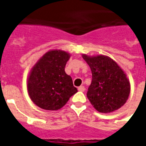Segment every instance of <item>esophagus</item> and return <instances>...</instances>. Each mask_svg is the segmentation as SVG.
I'll return each instance as SVG.
<instances>
[{
    "label": "esophagus",
    "mask_w": 146,
    "mask_h": 146,
    "mask_svg": "<svg viewBox=\"0 0 146 146\" xmlns=\"http://www.w3.org/2000/svg\"><path fill=\"white\" fill-rule=\"evenodd\" d=\"M78 90H79L80 92H84L85 91V88L84 86H80L79 88H78Z\"/></svg>",
    "instance_id": "1"
}]
</instances>
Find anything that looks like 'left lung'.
<instances>
[{
	"mask_svg": "<svg viewBox=\"0 0 146 146\" xmlns=\"http://www.w3.org/2000/svg\"><path fill=\"white\" fill-rule=\"evenodd\" d=\"M92 70V80L87 92L92 105L100 113H110L125 103L130 94V83L120 67L104 55H83Z\"/></svg>",
	"mask_w": 146,
	"mask_h": 146,
	"instance_id": "left-lung-1",
	"label": "left lung"
}]
</instances>
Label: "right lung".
Returning a JSON list of instances; mask_svg holds the SVG:
<instances>
[{
    "mask_svg": "<svg viewBox=\"0 0 146 146\" xmlns=\"http://www.w3.org/2000/svg\"><path fill=\"white\" fill-rule=\"evenodd\" d=\"M69 58L66 51H50L33 68L27 89L30 98L40 108L59 110L77 92L71 76L65 72Z\"/></svg>",
    "mask_w": 146,
    "mask_h": 146,
    "instance_id": "obj_1",
    "label": "right lung"
}]
</instances>
